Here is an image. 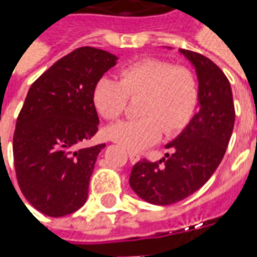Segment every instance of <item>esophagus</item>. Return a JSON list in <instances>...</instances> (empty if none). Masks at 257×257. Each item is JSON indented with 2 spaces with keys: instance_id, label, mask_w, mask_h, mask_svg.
Masks as SVG:
<instances>
[{
  "instance_id": "esophagus-1",
  "label": "esophagus",
  "mask_w": 257,
  "mask_h": 257,
  "mask_svg": "<svg viewBox=\"0 0 257 257\" xmlns=\"http://www.w3.org/2000/svg\"><path fill=\"white\" fill-rule=\"evenodd\" d=\"M128 156H129V160H131V162H132V164H135V162H138L140 160V154L135 153V151H128Z\"/></svg>"
}]
</instances>
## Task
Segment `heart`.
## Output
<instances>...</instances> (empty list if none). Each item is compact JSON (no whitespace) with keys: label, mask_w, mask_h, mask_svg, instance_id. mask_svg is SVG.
Returning <instances> with one entry per match:
<instances>
[{"label":"heart","mask_w":257,"mask_h":257,"mask_svg":"<svg viewBox=\"0 0 257 257\" xmlns=\"http://www.w3.org/2000/svg\"><path fill=\"white\" fill-rule=\"evenodd\" d=\"M129 97H143L136 119L111 125L107 134L131 151H140L165 135L180 132L191 121L198 104V81L187 67L160 59H143L121 70V79L103 77L93 90L97 111L115 119L126 110Z\"/></svg>","instance_id":"heart-1"}]
</instances>
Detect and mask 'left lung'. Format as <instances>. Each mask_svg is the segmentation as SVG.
<instances>
[{
    "mask_svg": "<svg viewBox=\"0 0 257 257\" xmlns=\"http://www.w3.org/2000/svg\"><path fill=\"white\" fill-rule=\"evenodd\" d=\"M198 77L199 111L171 150L157 162L143 158L132 168L129 184L140 198L154 205H171L187 198L204 186L224 157L235 119L231 86L210 59L180 49Z\"/></svg>",
    "mask_w": 257,
    "mask_h": 257,
    "instance_id": "obj_1",
    "label": "left lung"
}]
</instances>
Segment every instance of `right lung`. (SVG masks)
Segmentation results:
<instances>
[{
  "label": "right lung",
  "instance_id": "add662e5",
  "mask_svg": "<svg viewBox=\"0 0 257 257\" xmlns=\"http://www.w3.org/2000/svg\"><path fill=\"white\" fill-rule=\"evenodd\" d=\"M118 58L92 47L75 49L34 81L14 135L18 183L37 210L60 217L88 198L89 179L106 145L86 146L97 132L93 90Z\"/></svg>",
  "mask_w": 257,
  "mask_h": 257
}]
</instances>
